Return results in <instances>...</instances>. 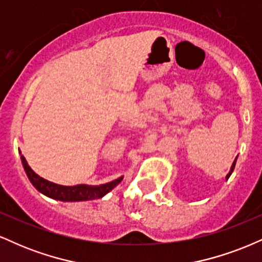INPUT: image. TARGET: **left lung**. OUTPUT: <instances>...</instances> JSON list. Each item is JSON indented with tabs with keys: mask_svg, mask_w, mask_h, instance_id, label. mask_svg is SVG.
Masks as SVG:
<instances>
[{
	"mask_svg": "<svg viewBox=\"0 0 262 262\" xmlns=\"http://www.w3.org/2000/svg\"><path fill=\"white\" fill-rule=\"evenodd\" d=\"M235 162H236V158H235V160H234V162H233V165H231V167H230V171H229V173H228L227 176H225V179H229L230 177V175H231V172H233L234 171V167H235Z\"/></svg>",
	"mask_w": 262,
	"mask_h": 262,
	"instance_id": "1",
	"label": "left lung"
}]
</instances>
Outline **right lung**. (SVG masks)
Returning a JSON list of instances; mask_svg holds the SVG:
<instances>
[{
    "label": "right lung",
    "instance_id": "1",
    "mask_svg": "<svg viewBox=\"0 0 262 262\" xmlns=\"http://www.w3.org/2000/svg\"><path fill=\"white\" fill-rule=\"evenodd\" d=\"M23 167L28 176L29 181L32 185L38 189L39 192L45 194V196L53 198V200L64 201V202H79V201H91L96 198L103 197L108 192L118 185L123 180V176L118 179L113 180V181L104 183L100 186H89V185H76V186H62L56 185V183L48 181L43 179L31 169V166L27 162L25 156H20Z\"/></svg>",
    "mask_w": 262,
    "mask_h": 262
}]
</instances>
